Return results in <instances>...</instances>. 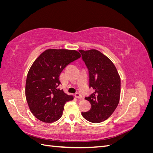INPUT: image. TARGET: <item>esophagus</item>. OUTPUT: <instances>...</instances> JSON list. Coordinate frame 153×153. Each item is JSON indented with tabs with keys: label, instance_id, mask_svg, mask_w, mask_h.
<instances>
[{
	"label": "esophagus",
	"instance_id": "1",
	"mask_svg": "<svg viewBox=\"0 0 153 153\" xmlns=\"http://www.w3.org/2000/svg\"><path fill=\"white\" fill-rule=\"evenodd\" d=\"M75 97L78 99H82V96L81 94H80L79 92H77V93L75 94Z\"/></svg>",
	"mask_w": 153,
	"mask_h": 153
}]
</instances>
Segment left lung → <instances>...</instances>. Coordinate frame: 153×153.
I'll return each instance as SVG.
<instances>
[{
  "label": "left lung",
  "mask_w": 153,
  "mask_h": 153,
  "mask_svg": "<svg viewBox=\"0 0 153 153\" xmlns=\"http://www.w3.org/2000/svg\"><path fill=\"white\" fill-rule=\"evenodd\" d=\"M89 69V87L94 92L85 99L91 109L82 115L89 122L98 123L107 119L116 109L121 95V78L111 60L100 51L79 50Z\"/></svg>",
  "instance_id": "obj_1"
}]
</instances>
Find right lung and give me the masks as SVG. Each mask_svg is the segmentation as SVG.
<instances>
[{"label": "right lung", "mask_w": 153, "mask_h": 153, "mask_svg": "<svg viewBox=\"0 0 153 153\" xmlns=\"http://www.w3.org/2000/svg\"><path fill=\"white\" fill-rule=\"evenodd\" d=\"M80 57L75 50L47 49L32 64L27 76L25 97L30 112L39 121H57L64 105L73 100V96L59 88V76L69 64Z\"/></svg>", "instance_id": "add662e5"}]
</instances>
